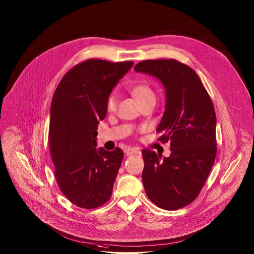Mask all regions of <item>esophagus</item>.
<instances>
[{
	"label": "esophagus",
	"instance_id": "obj_1",
	"mask_svg": "<svg viewBox=\"0 0 254 254\" xmlns=\"http://www.w3.org/2000/svg\"><path fill=\"white\" fill-rule=\"evenodd\" d=\"M126 155H132V154H139L140 150H138L137 148H133V147H128L124 150Z\"/></svg>",
	"mask_w": 254,
	"mask_h": 254
}]
</instances>
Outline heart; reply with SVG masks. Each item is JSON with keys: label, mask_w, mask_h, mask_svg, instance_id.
Here are the masks:
<instances>
[{"label": "heart", "mask_w": 254, "mask_h": 254, "mask_svg": "<svg viewBox=\"0 0 254 254\" xmlns=\"http://www.w3.org/2000/svg\"><path fill=\"white\" fill-rule=\"evenodd\" d=\"M132 93L137 101L142 104L148 100H155V95L151 88L145 83H138L132 89ZM118 101L114 94H110L107 100V109L109 112H113L117 109Z\"/></svg>", "instance_id": "obj_1"}]
</instances>
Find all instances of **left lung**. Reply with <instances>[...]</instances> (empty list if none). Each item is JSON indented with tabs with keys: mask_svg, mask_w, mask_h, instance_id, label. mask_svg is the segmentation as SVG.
<instances>
[{
	"mask_svg": "<svg viewBox=\"0 0 254 254\" xmlns=\"http://www.w3.org/2000/svg\"><path fill=\"white\" fill-rule=\"evenodd\" d=\"M134 70L156 77L165 88V111L156 132L162 133L160 142H170L171 154L161 159L143 149L142 180L151 202L176 210L197 197L214 164V107L198 75L176 60L143 61Z\"/></svg>",
	"mask_w": 254,
	"mask_h": 254,
	"instance_id": "left-lung-1",
	"label": "left lung"
}]
</instances>
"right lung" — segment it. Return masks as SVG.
<instances>
[{
  "mask_svg": "<svg viewBox=\"0 0 254 254\" xmlns=\"http://www.w3.org/2000/svg\"><path fill=\"white\" fill-rule=\"evenodd\" d=\"M133 64L85 61L66 73L55 91L49 147L57 183L78 207L97 208L111 196L123 151L97 148V129L106 117L112 89Z\"/></svg>",
  "mask_w": 254,
  "mask_h": 254,
  "instance_id": "obj_1",
  "label": "right lung"
}]
</instances>
